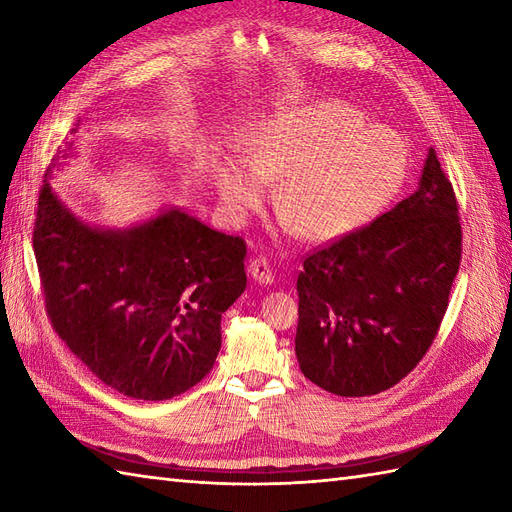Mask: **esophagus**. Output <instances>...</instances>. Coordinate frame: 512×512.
I'll list each match as a JSON object with an SVG mask.
<instances>
[{
    "label": "esophagus",
    "instance_id": "obj_1",
    "mask_svg": "<svg viewBox=\"0 0 512 512\" xmlns=\"http://www.w3.org/2000/svg\"><path fill=\"white\" fill-rule=\"evenodd\" d=\"M248 273H250V277L257 281L259 286H270L275 281L273 268H270V264L266 262L264 257H255L253 262H250V266H248Z\"/></svg>",
    "mask_w": 512,
    "mask_h": 512
}]
</instances>
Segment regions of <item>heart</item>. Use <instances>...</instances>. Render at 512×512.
Here are the masks:
<instances>
[{
	"label": "heart",
	"instance_id": "1",
	"mask_svg": "<svg viewBox=\"0 0 512 512\" xmlns=\"http://www.w3.org/2000/svg\"><path fill=\"white\" fill-rule=\"evenodd\" d=\"M277 178L286 231L330 242L363 228L396 198L407 151L347 103H308L266 118L246 149V167L217 176L228 215L244 220L262 200L264 180Z\"/></svg>",
	"mask_w": 512,
	"mask_h": 512
}]
</instances>
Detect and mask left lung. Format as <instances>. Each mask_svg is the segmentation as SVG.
Here are the masks:
<instances>
[{"mask_svg":"<svg viewBox=\"0 0 512 512\" xmlns=\"http://www.w3.org/2000/svg\"><path fill=\"white\" fill-rule=\"evenodd\" d=\"M460 255L455 193L429 147L409 198L303 259L295 336L303 376L336 396L394 387L436 339Z\"/></svg>","mask_w":512,"mask_h":512,"instance_id":"8db88e82","label":"left lung"}]
</instances>
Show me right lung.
<instances>
[{
    "instance_id": "obj_1",
    "label": "right lung",
    "mask_w": 512,
    "mask_h": 512,
    "mask_svg": "<svg viewBox=\"0 0 512 512\" xmlns=\"http://www.w3.org/2000/svg\"><path fill=\"white\" fill-rule=\"evenodd\" d=\"M72 156L74 143L46 171L32 233L52 328L123 396H180L220 352L222 314L246 288L244 239L176 204L127 228L85 222L50 184Z\"/></svg>"
}]
</instances>
